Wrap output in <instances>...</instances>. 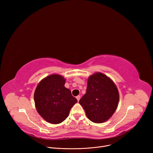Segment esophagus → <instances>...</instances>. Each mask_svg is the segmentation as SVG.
<instances>
[{"instance_id":"34e87169","label":"esophagus","mask_w":153,"mask_h":153,"mask_svg":"<svg viewBox=\"0 0 153 153\" xmlns=\"http://www.w3.org/2000/svg\"><path fill=\"white\" fill-rule=\"evenodd\" d=\"M76 99H77V101L79 102V100H80V99H81V96H80V95H77V97H76Z\"/></svg>"}]
</instances>
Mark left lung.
Returning a JSON list of instances; mask_svg holds the SVG:
<instances>
[{"label": "left lung", "instance_id": "8db88e82", "mask_svg": "<svg viewBox=\"0 0 153 153\" xmlns=\"http://www.w3.org/2000/svg\"><path fill=\"white\" fill-rule=\"evenodd\" d=\"M118 102L119 93L114 82L106 75L96 72L88 78L86 93L79 103L91 121L101 123L113 115Z\"/></svg>", "mask_w": 153, "mask_h": 153}]
</instances>
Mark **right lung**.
<instances>
[{
	"mask_svg": "<svg viewBox=\"0 0 153 153\" xmlns=\"http://www.w3.org/2000/svg\"><path fill=\"white\" fill-rule=\"evenodd\" d=\"M66 79L59 74H51L42 79L34 94L38 113L48 123L58 124L69 116L77 99L64 87Z\"/></svg>",
	"mask_w": 153,
	"mask_h": 153,
	"instance_id": "1",
	"label": "right lung"
}]
</instances>
